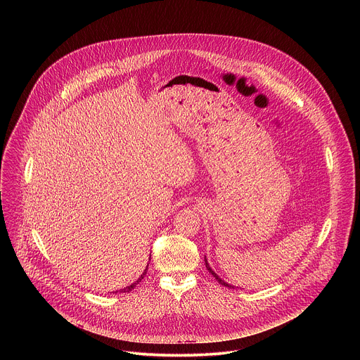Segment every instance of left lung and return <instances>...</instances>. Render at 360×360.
Here are the masks:
<instances>
[{"label": "left lung", "instance_id": "obj_1", "mask_svg": "<svg viewBox=\"0 0 360 360\" xmlns=\"http://www.w3.org/2000/svg\"><path fill=\"white\" fill-rule=\"evenodd\" d=\"M205 264H206V269H207V270H209V273H210V274H212V276H213V277H214V278H216V280H217V283H219V284H221V285H226V287H229V288H233V287H231V285H230V284H227V283H224V281H223V280H221V278H220V277H219V276H217V274H216V273H214V271H213V270H212V269H210V267H209V263H207V260H206V259H205Z\"/></svg>", "mask_w": 360, "mask_h": 360}]
</instances>
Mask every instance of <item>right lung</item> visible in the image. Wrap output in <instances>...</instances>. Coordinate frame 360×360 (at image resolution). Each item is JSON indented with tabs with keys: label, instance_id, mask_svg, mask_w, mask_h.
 <instances>
[{
	"label": "right lung",
	"instance_id": "1",
	"mask_svg": "<svg viewBox=\"0 0 360 360\" xmlns=\"http://www.w3.org/2000/svg\"><path fill=\"white\" fill-rule=\"evenodd\" d=\"M147 269H148V267H147ZM147 269H146V271H144V273H143V276H141V277H140V278H139V280H137V281H136V283H133V284H131V285H129V287H126V288H123V290H122V292H129V291H131V290H134V287H136V285H137V284H139V283H140V281H141V280H143V278H144V276H146V274H147ZM116 292H117V291H116Z\"/></svg>",
	"mask_w": 360,
	"mask_h": 360
}]
</instances>
